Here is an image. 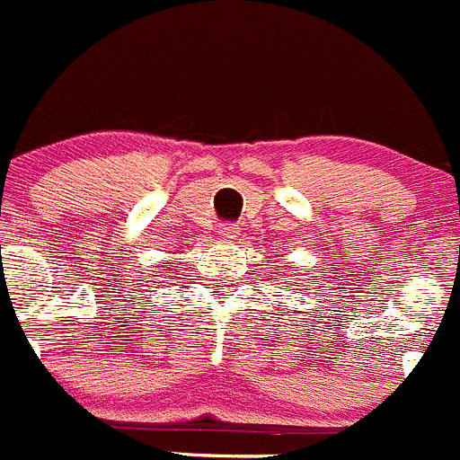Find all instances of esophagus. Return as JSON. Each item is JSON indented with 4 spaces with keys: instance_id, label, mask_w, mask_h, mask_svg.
Instances as JSON below:
<instances>
[{
    "instance_id": "esophagus-1",
    "label": "esophagus",
    "mask_w": 460,
    "mask_h": 460,
    "mask_svg": "<svg viewBox=\"0 0 460 460\" xmlns=\"http://www.w3.org/2000/svg\"><path fill=\"white\" fill-rule=\"evenodd\" d=\"M219 234H221V239L232 241L236 234H239V228H236L234 224H224V226H219Z\"/></svg>"
}]
</instances>
